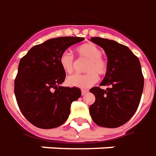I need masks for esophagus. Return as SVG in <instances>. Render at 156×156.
<instances>
[{
    "label": "esophagus",
    "instance_id": "esophagus-1",
    "mask_svg": "<svg viewBox=\"0 0 156 156\" xmlns=\"http://www.w3.org/2000/svg\"><path fill=\"white\" fill-rule=\"evenodd\" d=\"M87 93H88V90H81V94H82V95H86V94Z\"/></svg>",
    "mask_w": 156,
    "mask_h": 156
}]
</instances>
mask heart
Segmentation results:
<instances>
[{
    "mask_svg": "<svg viewBox=\"0 0 156 156\" xmlns=\"http://www.w3.org/2000/svg\"><path fill=\"white\" fill-rule=\"evenodd\" d=\"M77 55L81 58L88 59L86 66V74H75L69 76L66 82L69 87L88 88L98 80V76H105L108 70V64L101 57L102 51L98 45L87 43L78 46L76 49ZM59 65L64 71L72 73L75 69V57L68 51L63 52L59 56Z\"/></svg>",
    "mask_w": 156,
    "mask_h": 156,
    "instance_id": "b5f03b06",
    "label": "heart"
}]
</instances>
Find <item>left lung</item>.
Listing matches in <instances>:
<instances>
[{
    "label": "left lung",
    "instance_id": "8db88e82",
    "mask_svg": "<svg viewBox=\"0 0 156 156\" xmlns=\"http://www.w3.org/2000/svg\"><path fill=\"white\" fill-rule=\"evenodd\" d=\"M103 48L108 56V70L100 86L90 90L96 101L89 108L98 125L118 128L129 121L140 105L144 89V76L140 60L127 46L100 37H90Z\"/></svg>",
    "mask_w": 156,
    "mask_h": 156
}]
</instances>
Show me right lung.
<instances>
[{
    "label": "right lung",
    "instance_id": "add662e5",
    "mask_svg": "<svg viewBox=\"0 0 156 156\" xmlns=\"http://www.w3.org/2000/svg\"><path fill=\"white\" fill-rule=\"evenodd\" d=\"M84 37L51 38L34 46L21 58L14 82L16 102L27 121L40 129L62 125L70 112V105L81 96L77 87H59L66 71L59 56Z\"/></svg>",
    "mask_w": 156,
    "mask_h": 156
}]
</instances>
